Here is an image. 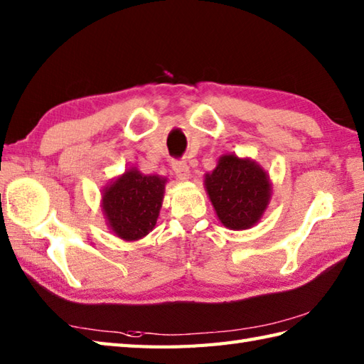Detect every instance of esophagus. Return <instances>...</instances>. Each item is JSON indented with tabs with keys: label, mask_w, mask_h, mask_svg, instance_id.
I'll list each match as a JSON object with an SVG mask.
<instances>
[{
	"label": "esophagus",
	"mask_w": 364,
	"mask_h": 364,
	"mask_svg": "<svg viewBox=\"0 0 364 364\" xmlns=\"http://www.w3.org/2000/svg\"><path fill=\"white\" fill-rule=\"evenodd\" d=\"M173 171L181 181L190 179V166L185 160H173Z\"/></svg>",
	"instance_id": "obj_1"
}]
</instances>
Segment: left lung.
Returning a JSON list of instances; mask_svg holds the SVG:
<instances>
[{
	"label": "left lung",
	"mask_w": 364,
	"mask_h": 364,
	"mask_svg": "<svg viewBox=\"0 0 364 364\" xmlns=\"http://www.w3.org/2000/svg\"><path fill=\"white\" fill-rule=\"evenodd\" d=\"M205 190L223 225L232 230L252 228L271 199V182L264 169L250 159L225 154L205 174Z\"/></svg>",
	"instance_id": "8db88e82"
}]
</instances>
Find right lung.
<instances>
[{
  "mask_svg": "<svg viewBox=\"0 0 364 364\" xmlns=\"http://www.w3.org/2000/svg\"><path fill=\"white\" fill-rule=\"evenodd\" d=\"M166 179L144 176L136 168L102 190V212L109 229L124 241H136L154 229L164 200Z\"/></svg>",
  "mask_w": 364,
  "mask_h": 364,
  "instance_id": "1",
  "label": "right lung"
}]
</instances>
